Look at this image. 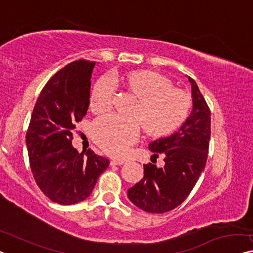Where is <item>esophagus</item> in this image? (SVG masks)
<instances>
[{"label":"esophagus","instance_id":"34e87169","mask_svg":"<svg viewBox=\"0 0 253 253\" xmlns=\"http://www.w3.org/2000/svg\"><path fill=\"white\" fill-rule=\"evenodd\" d=\"M126 163V160L124 159H112L111 160V166H120V165H124Z\"/></svg>","mask_w":253,"mask_h":253}]
</instances>
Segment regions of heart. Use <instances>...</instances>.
<instances>
[{
    "instance_id": "obj_1",
    "label": "heart",
    "mask_w": 253,
    "mask_h": 253,
    "mask_svg": "<svg viewBox=\"0 0 253 253\" xmlns=\"http://www.w3.org/2000/svg\"><path fill=\"white\" fill-rule=\"evenodd\" d=\"M126 87L138 97L131 109L134 117L116 114L102 116L93 124L97 144L112 156H123L137 141L140 124L146 133L161 136L183 124L191 109V99L185 92L172 87V83L154 71H135L124 79ZM117 83L112 75H104L96 82L90 96V109L105 112L112 107Z\"/></svg>"
}]
</instances>
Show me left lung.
Instances as JSON below:
<instances>
[{
    "label": "left lung",
    "mask_w": 253,
    "mask_h": 253,
    "mask_svg": "<svg viewBox=\"0 0 253 253\" xmlns=\"http://www.w3.org/2000/svg\"><path fill=\"white\" fill-rule=\"evenodd\" d=\"M192 86L191 115L170 136L149 144L153 157L163 153L165 166L144 165V177L128 190V198L139 209L164 213L184 202L207 163L210 141V110L194 79ZM152 157V158H153Z\"/></svg>",
    "instance_id": "1"
}]
</instances>
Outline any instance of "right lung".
<instances>
[{
  "label": "right lung",
  "instance_id": "1",
  "mask_svg": "<svg viewBox=\"0 0 253 253\" xmlns=\"http://www.w3.org/2000/svg\"><path fill=\"white\" fill-rule=\"evenodd\" d=\"M94 61L77 60L46 83L34 107L26 134L29 165L41 191L59 205H75L92 193L108 168L107 158L71 144L76 123L89 105Z\"/></svg>",
  "mask_w": 253,
  "mask_h": 253
}]
</instances>
